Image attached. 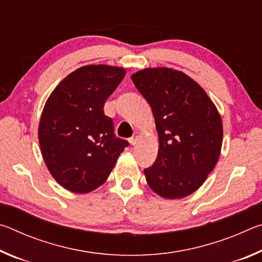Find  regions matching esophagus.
<instances>
[{"label": "esophagus", "mask_w": 262, "mask_h": 262, "mask_svg": "<svg viewBox=\"0 0 262 262\" xmlns=\"http://www.w3.org/2000/svg\"><path fill=\"white\" fill-rule=\"evenodd\" d=\"M137 137H139V133H134V135H133L130 139H129V142L132 145H135L136 142H137Z\"/></svg>", "instance_id": "34e87169"}]
</instances>
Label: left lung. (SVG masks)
Listing matches in <instances>:
<instances>
[{"label": "left lung", "instance_id": "8db88e82", "mask_svg": "<svg viewBox=\"0 0 262 262\" xmlns=\"http://www.w3.org/2000/svg\"><path fill=\"white\" fill-rule=\"evenodd\" d=\"M152 110L159 149L144 168L147 183L165 199H180L205 183L219 161L223 127L205 90L181 72L144 69L132 75Z\"/></svg>", "mask_w": 262, "mask_h": 262}]
</instances>
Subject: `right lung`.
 Instances as JSON below:
<instances>
[{
	"instance_id": "add662e5",
	"label": "right lung",
	"mask_w": 262,
	"mask_h": 262,
	"mask_svg": "<svg viewBox=\"0 0 262 262\" xmlns=\"http://www.w3.org/2000/svg\"><path fill=\"white\" fill-rule=\"evenodd\" d=\"M125 69L90 64L69 74L52 92L39 123L43 161L62 187L88 193L108 178L129 145L114 134L106 99L125 77Z\"/></svg>"
}]
</instances>
